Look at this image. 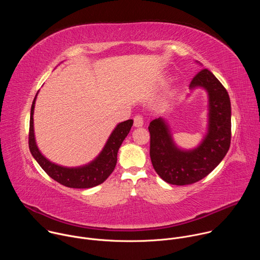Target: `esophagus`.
<instances>
[{
    "mask_svg": "<svg viewBox=\"0 0 260 260\" xmlns=\"http://www.w3.org/2000/svg\"><path fill=\"white\" fill-rule=\"evenodd\" d=\"M134 125L136 127H141V126L144 125V119H143V117L141 115L135 116V118H134Z\"/></svg>",
    "mask_w": 260,
    "mask_h": 260,
    "instance_id": "esophagus-1",
    "label": "esophagus"
}]
</instances>
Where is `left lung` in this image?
Listing matches in <instances>:
<instances>
[{"label":"left lung","mask_w":260,"mask_h":260,"mask_svg":"<svg viewBox=\"0 0 260 260\" xmlns=\"http://www.w3.org/2000/svg\"><path fill=\"white\" fill-rule=\"evenodd\" d=\"M204 88L209 98L208 132L201 144L182 150L174 143L166 120L156 118L149 124L150 157L158 176L173 185H188L208 176L226 155L232 138L230 95L207 69L193 77L189 88Z\"/></svg>","instance_id":"8db88e82"}]
</instances>
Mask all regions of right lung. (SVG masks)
<instances>
[{"label":"right lung","instance_id":"obj_1","mask_svg":"<svg viewBox=\"0 0 260 260\" xmlns=\"http://www.w3.org/2000/svg\"><path fill=\"white\" fill-rule=\"evenodd\" d=\"M37 94L31 104L28 133V147L34 158L49 177L63 186L70 188H91L102 184L115 169L118 150L133 126V119H128L116 125L101 153L88 165L78 168L61 167L48 160L40 152L36 144L32 115Z\"/></svg>","mask_w":260,"mask_h":260}]
</instances>
